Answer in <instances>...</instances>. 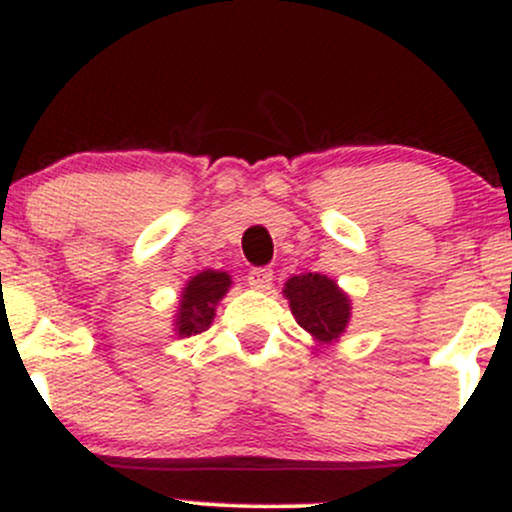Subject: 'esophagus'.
Listing matches in <instances>:
<instances>
[{
    "label": "esophagus",
    "mask_w": 512,
    "mask_h": 512,
    "mask_svg": "<svg viewBox=\"0 0 512 512\" xmlns=\"http://www.w3.org/2000/svg\"><path fill=\"white\" fill-rule=\"evenodd\" d=\"M272 281H274V272H272V269H267V267H257L248 274V284L255 291L272 289Z\"/></svg>",
    "instance_id": "obj_1"
}]
</instances>
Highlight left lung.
Here are the masks:
<instances>
[{
    "mask_svg": "<svg viewBox=\"0 0 512 512\" xmlns=\"http://www.w3.org/2000/svg\"><path fill=\"white\" fill-rule=\"evenodd\" d=\"M284 298L298 325L317 346L339 342L351 320V298L330 276L308 272L293 274L284 284Z\"/></svg>",
    "mask_w": 512,
    "mask_h": 512,
    "instance_id": "8db88e82",
    "label": "left lung"
}]
</instances>
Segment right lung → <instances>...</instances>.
Instances as JSON below:
<instances>
[{
	"mask_svg": "<svg viewBox=\"0 0 512 512\" xmlns=\"http://www.w3.org/2000/svg\"><path fill=\"white\" fill-rule=\"evenodd\" d=\"M231 286V274L221 269H202L199 274L190 276L180 291L178 310L173 315V332L178 337H192V334L209 330L216 305L223 301Z\"/></svg>",
	"mask_w": 512,
	"mask_h": 512,
	"instance_id": "1",
	"label": "right lung"
}]
</instances>
